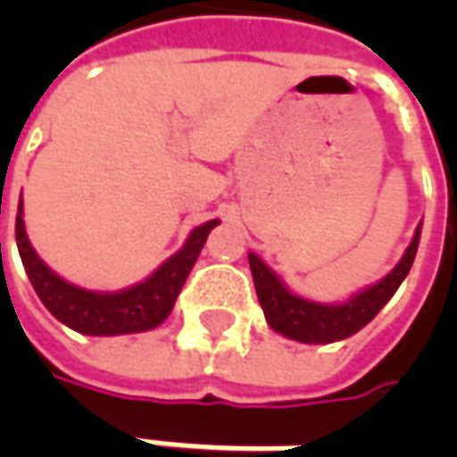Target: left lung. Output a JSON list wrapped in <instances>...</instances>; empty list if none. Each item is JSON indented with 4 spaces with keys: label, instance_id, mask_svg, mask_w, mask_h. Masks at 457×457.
<instances>
[{
    "label": "left lung",
    "instance_id": "1",
    "mask_svg": "<svg viewBox=\"0 0 457 457\" xmlns=\"http://www.w3.org/2000/svg\"><path fill=\"white\" fill-rule=\"evenodd\" d=\"M420 228H422V223L417 226L412 244L407 246L402 262L392 272L381 282H377L374 287L359 292L356 297L345 300L341 305L310 303L305 297L292 295L259 256L249 254L256 297L267 315V323L272 325L277 333L300 343H333L353 336L356 330L377 318L378 310L392 300V295L399 290V285L410 274L414 254H417V244H420Z\"/></svg>",
    "mask_w": 457,
    "mask_h": 457
}]
</instances>
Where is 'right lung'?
Listing matches in <instances>:
<instances>
[{
  "label": "right lung",
  "instance_id": "add662e5",
  "mask_svg": "<svg viewBox=\"0 0 457 457\" xmlns=\"http://www.w3.org/2000/svg\"><path fill=\"white\" fill-rule=\"evenodd\" d=\"M219 220H208L198 226L185 246L175 256H170L165 264L152 274L150 279L134 285L129 290L101 295V292L80 290L76 285L61 279L53 270L45 267V262L35 254L25 234L22 220V201L14 223L17 249L22 256L25 272L43 300V305L68 328L79 330L83 336H121V333H139L150 330L165 320L175 305L178 295L183 290L185 279L193 270L195 259L201 254L203 244L211 234V228Z\"/></svg>",
  "mask_w": 457,
  "mask_h": 457
}]
</instances>
